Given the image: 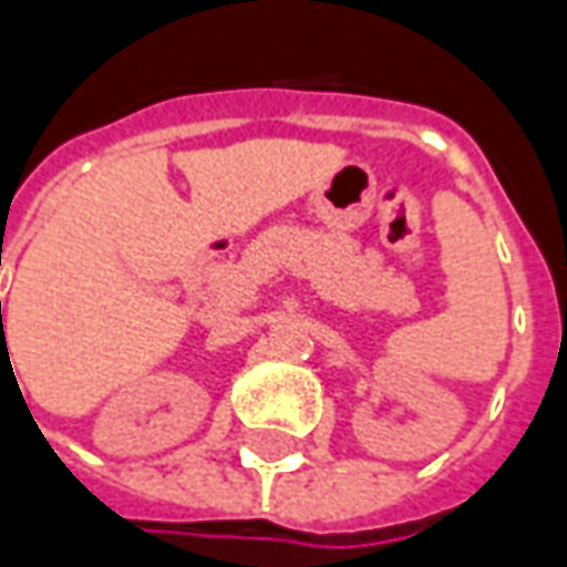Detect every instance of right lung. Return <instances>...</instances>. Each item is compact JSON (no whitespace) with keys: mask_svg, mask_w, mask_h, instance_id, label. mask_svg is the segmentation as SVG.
Segmentation results:
<instances>
[{"mask_svg":"<svg viewBox=\"0 0 567 567\" xmlns=\"http://www.w3.org/2000/svg\"><path fill=\"white\" fill-rule=\"evenodd\" d=\"M0 321H2V302H0Z\"/></svg>","mask_w":567,"mask_h":567,"instance_id":"add662e5","label":"right lung"}]
</instances>
